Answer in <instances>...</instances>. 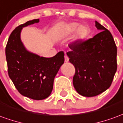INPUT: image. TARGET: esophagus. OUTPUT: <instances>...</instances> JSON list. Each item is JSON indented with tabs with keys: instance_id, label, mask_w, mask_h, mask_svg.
Masks as SVG:
<instances>
[{
	"instance_id": "esophagus-1",
	"label": "esophagus",
	"mask_w": 123,
	"mask_h": 123,
	"mask_svg": "<svg viewBox=\"0 0 123 123\" xmlns=\"http://www.w3.org/2000/svg\"><path fill=\"white\" fill-rule=\"evenodd\" d=\"M68 61H69V58L68 57V56L67 55H65V56H64V61L67 62H68Z\"/></svg>"
}]
</instances>
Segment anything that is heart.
<instances>
[{
	"label": "heart",
	"mask_w": 123,
	"mask_h": 123,
	"mask_svg": "<svg viewBox=\"0 0 123 123\" xmlns=\"http://www.w3.org/2000/svg\"><path fill=\"white\" fill-rule=\"evenodd\" d=\"M75 35L74 38L76 41H82L88 37L90 34V29L85 25H81L79 26V24L77 23H72L68 25L67 27V31L68 33H72L74 32Z\"/></svg>",
	"instance_id": "1"
}]
</instances>
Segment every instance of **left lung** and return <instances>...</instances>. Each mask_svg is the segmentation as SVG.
<instances>
[{
    "instance_id": "8db88e82",
    "label": "left lung",
    "mask_w": 123,
    "mask_h": 123,
    "mask_svg": "<svg viewBox=\"0 0 123 123\" xmlns=\"http://www.w3.org/2000/svg\"><path fill=\"white\" fill-rule=\"evenodd\" d=\"M99 33L86 41H75L68 44L67 53L75 68L73 85L82 96L91 97L105 91L111 85L117 63V49L109 30L95 21Z\"/></svg>"
}]
</instances>
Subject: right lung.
Masks as SVG:
<instances>
[{
	"label": "right lung",
	"mask_w": 123,
	"mask_h": 123,
	"mask_svg": "<svg viewBox=\"0 0 123 123\" xmlns=\"http://www.w3.org/2000/svg\"><path fill=\"white\" fill-rule=\"evenodd\" d=\"M39 22L29 20L12 32L5 49L8 73L20 94L34 100H43L49 96L59 68L64 63V52L45 58L29 52L20 40L23 27Z\"/></svg>",
	"instance_id": "add662e5"
}]
</instances>
